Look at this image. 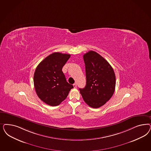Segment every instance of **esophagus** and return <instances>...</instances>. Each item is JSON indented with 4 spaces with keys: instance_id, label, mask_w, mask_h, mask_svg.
Instances as JSON below:
<instances>
[{
    "instance_id": "1",
    "label": "esophagus",
    "mask_w": 151,
    "mask_h": 151,
    "mask_svg": "<svg viewBox=\"0 0 151 151\" xmlns=\"http://www.w3.org/2000/svg\"><path fill=\"white\" fill-rule=\"evenodd\" d=\"M73 87L74 88H76L77 87V84L76 83H74V84H73Z\"/></svg>"
}]
</instances>
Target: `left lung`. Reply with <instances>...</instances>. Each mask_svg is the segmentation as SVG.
<instances>
[{
    "mask_svg": "<svg viewBox=\"0 0 151 151\" xmlns=\"http://www.w3.org/2000/svg\"><path fill=\"white\" fill-rule=\"evenodd\" d=\"M86 67V85L79 88L84 102L97 108L106 104L115 91L116 76L107 60L97 52L91 50L83 55Z\"/></svg>",
    "mask_w": 151,
    "mask_h": 151,
    "instance_id": "obj_1",
    "label": "left lung"
}]
</instances>
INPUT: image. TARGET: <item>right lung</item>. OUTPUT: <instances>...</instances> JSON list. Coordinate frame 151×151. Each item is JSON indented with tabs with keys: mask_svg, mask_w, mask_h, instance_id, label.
<instances>
[{
	"mask_svg": "<svg viewBox=\"0 0 151 151\" xmlns=\"http://www.w3.org/2000/svg\"><path fill=\"white\" fill-rule=\"evenodd\" d=\"M70 55L55 52L38 64L34 74V85L38 97L50 106H57L68 96L73 86L67 82L62 68Z\"/></svg>",
	"mask_w": 151,
	"mask_h": 151,
	"instance_id": "add662e5",
	"label": "right lung"
}]
</instances>
